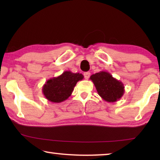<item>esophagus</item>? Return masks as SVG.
Here are the masks:
<instances>
[{
  "label": "esophagus",
  "mask_w": 160,
  "mask_h": 160,
  "mask_svg": "<svg viewBox=\"0 0 160 160\" xmlns=\"http://www.w3.org/2000/svg\"><path fill=\"white\" fill-rule=\"evenodd\" d=\"M90 76V72H86L84 73V77H85V79H88Z\"/></svg>",
  "instance_id": "1"
}]
</instances>
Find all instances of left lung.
Here are the masks:
<instances>
[{"mask_svg":"<svg viewBox=\"0 0 160 160\" xmlns=\"http://www.w3.org/2000/svg\"><path fill=\"white\" fill-rule=\"evenodd\" d=\"M99 95L108 102H115L124 94L123 84L113 78L109 72L100 71L90 76Z\"/></svg>","mask_w":160,"mask_h":160,"instance_id":"left-lung-1","label":"left lung"}]
</instances>
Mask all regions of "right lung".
<instances>
[{
  "instance_id": "obj_1",
  "label": "right lung",
  "mask_w": 160,
  "mask_h": 160,
  "mask_svg": "<svg viewBox=\"0 0 160 160\" xmlns=\"http://www.w3.org/2000/svg\"><path fill=\"white\" fill-rule=\"evenodd\" d=\"M83 75L78 72L65 71L58 77L48 80L43 85L42 92L46 99L53 103H60L71 95L78 81L83 79Z\"/></svg>"
}]
</instances>
